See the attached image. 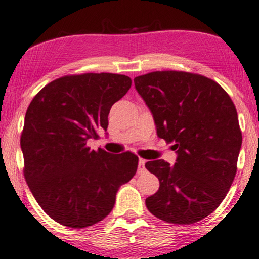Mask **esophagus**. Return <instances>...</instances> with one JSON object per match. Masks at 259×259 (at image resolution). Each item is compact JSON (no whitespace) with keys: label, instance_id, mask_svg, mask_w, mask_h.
I'll return each mask as SVG.
<instances>
[{"label":"esophagus","instance_id":"34e87169","mask_svg":"<svg viewBox=\"0 0 259 259\" xmlns=\"http://www.w3.org/2000/svg\"><path fill=\"white\" fill-rule=\"evenodd\" d=\"M138 166H139V170L143 171L144 169H145V159L140 158L139 159V163H138Z\"/></svg>","mask_w":259,"mask_h":259}]
</instances>
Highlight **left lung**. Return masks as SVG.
Masks as SVG:
<instances>
[{
    "label": "left lung",
    "instance_id": "8db88e82",
    "mask_svg": "<svg viewBox=\"0 0 259 259\" xmlns=\"http://www.w3.org/2000/svg\"><path fill=\"white\" fill-rule=\"evenodd\" d=\"M153 115L157 134L172 143L177 159L145 164L159 180L147 209L176 225L202 220L219 207L237 172L241 131L233 101L213 79L184 71H154L134 78Z\"/></svg>",
    "mask_w": 259,
    "mask_h": 259
}]
</instances>
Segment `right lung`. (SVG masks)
Masks as SVG:
<instances>
[{
	"label": "right lung",
	"mask_w": 259,
	"mask_h": 259,
	"mask_svg": "<svg viewBox=\"0 0 259 259\" xmlns=\"http://www.w3.org/2000/svg\"><path fill=\"white\" fill-rule=\"evenodd\" d=\"M132 79L82 73L52 80L27 108L21 139L23 175L36 202L64 226L84 228L112 211L119 188L136 175L138 157L90 150L107 131L112 106Z\"/></svg>",
	"instance_id": "obj_1"
}]
</instances>
